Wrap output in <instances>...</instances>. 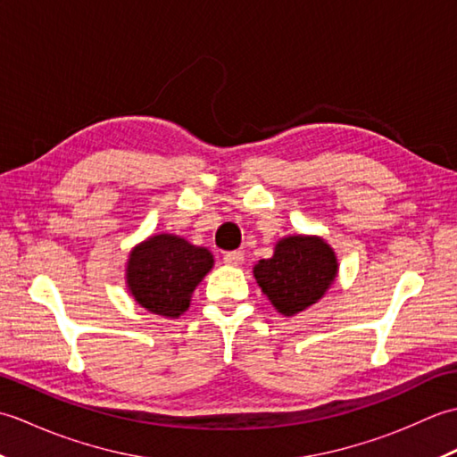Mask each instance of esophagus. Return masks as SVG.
Masks as SVG:
<instances>
[{"mask_svg":"<svg viewBox=\"0 0 457 457\" xmlns=\"http://www.w3.org/2000/svg\"><path fill=\"white\" fill-rule=\"evenodd\" d=\"M223 263L231 267L241 265L244 263V251H228V253L223 255Z\"/></svg>","mask_w":457,"mask_h":457,"instance_id":"esophagus-1","label":"esophagus"}]
</instances>
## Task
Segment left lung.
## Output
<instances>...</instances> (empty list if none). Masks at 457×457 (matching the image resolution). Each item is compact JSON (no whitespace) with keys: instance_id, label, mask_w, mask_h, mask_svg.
Here are the masks:
<instances>
[{"instance_id":"8db88e82","label":"left lung","mask_w":457,"mask_h":457,"mask_svg":"<svg viewBox=\"0 0 457 457\" xmlns=\"http://www.w3.org/2000/svg\"><path fill=\"white\" fill-rule=\"evenodd\" d=\"M253 275L270 304L283 316H295L316 304L337 275L334 249L318 236H288L261 259Z\"/></svg>"}]
</instances>
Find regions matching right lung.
<instances>
[{"instance_id": "1", "label": "right lung", "mask_w": 457, "mask_h": 457, "mask_svg": "<svg viewBox=\"0 0 457 457\" xmlns=\"http://www.w3.org/2000/svg\"><path fill=\"white\" fill-rule=\"evenodd\" d=\"M213 267V255L172 234L151 236L129 253L128 288L137 304L164 318H179Z\"/></svg>"}]
</instances>
